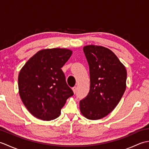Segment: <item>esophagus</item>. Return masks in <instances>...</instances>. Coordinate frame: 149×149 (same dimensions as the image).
<instances>
[{
    "label": "esophagus",
    "mask_w": 149,
    "mask_h": 149,
    "mask_svg": "<svg viewBox=\"0 0 149 149\" xmlns=\"http://www.w3.org/2000/svg\"><path fill=\"white\" fill-rule=\"evenodd\" d=\"M72 90H73V91H74V93H75V92H76V91H77V87L76 86L73 87L72 88Z\"/></svg>",
    "instance_id": "obj_1"
}]
</instances>
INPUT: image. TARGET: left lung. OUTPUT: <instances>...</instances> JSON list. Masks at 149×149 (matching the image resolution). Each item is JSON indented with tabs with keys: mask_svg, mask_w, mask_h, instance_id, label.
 <instances>
[{
	"mask_svg": "<svg viewBox=\"0 0 149 149\" xmlns=\"http://www.w3.org/2000/svg\"><path fill=\"white\" fill-rule=\"evenodd\" d=\"M89 65L90 89L80 100V111L90 120L106 116L115 108L126 88L127 71L111 50L94 45L83 47Z\"/></svg>",
	"mask_w": 149,
	"mask_h": 149,
	"instance_id": "obj_1",
	"label": "left lung"
}]
</instances>
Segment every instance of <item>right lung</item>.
<instances>
[{"instance_id": "obj_1", "label": "right lung", "mask_w": 149, "mask_h": 149, "mask_svg": "<svg viewBox=\"0 0 149 149\" xmlns=\"http://www.w3.org/2000/svg\"><path fill=\"white\" fill-rule=\"evenodd\" d=\"M72 51L66 49L41 50L31 58L18 75L19 94L32 115L43 120L60 115L66 101L74 95L61 68Z\"/></svg>"}]
</instances>
